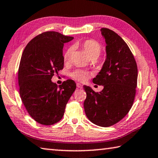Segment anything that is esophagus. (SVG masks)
Returning <instances> with one entry per match:
<instances>
[{
	"label": "esophagus",
	"mask_w": 158,
	"mask_h": 158,
	"mask_svg": "<svg viewBox=\"0 0 158 158\" xmlns=\"http://www.w3.org/2000/svg\"><path fill=\"white\" fill-rule=\"evenodd\" d=\"M77 88H78V89H82V88H83V86H82V85L81 84H79V83H77Z\"/></svg>",
	"instance_id": "34e87169"
}]
</instances>
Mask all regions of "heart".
I'll use <instances>...</instances> for the list:
<instances>
[{
	"mask_svg": "<svg viewBox=\"0 0 158 158\" xmlns=\"http://www.w3.org/2000/svg\"><path fill=\"white\" fill-rule=\"evenodd\" d=\"M84 50L90 58H98L101 52V46L97 41L94 40H87L84 41L82 45ZM73 51L72 48H69L67 50L64 55V60L65 62L69 61L71 58V56ZM72 76L74 79L79 80V81H84L89 76L88 72L84 70H76L72 74Z\"/></svg>",
	"mask_w": 158,
	"mask_h": 158,
	"instance_id": "1",
	"label": "heart"
}]
</instances>
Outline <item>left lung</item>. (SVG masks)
Returning <instances> with one entry per match:
<instances>
[{
    "mask_svg": "<svg viewBox=\"0 0 158 158\" xmlns=\"http://www.w3.org/2000/svg\"><path fill=\"white\" fill-rule=\"evenodd\" d=\"M106 44V58L93 82L103 86L96 93L84 86L86 117L92 123L107 127L126 116L133 105L137 86L138 69L133 54L123 39L107 28L101 29Z\"/></svg>",
    "mask_w": 158,
    "mask_h": 158,
    "instance_id": "1",
    "label": "left lung"
}]
</instances>
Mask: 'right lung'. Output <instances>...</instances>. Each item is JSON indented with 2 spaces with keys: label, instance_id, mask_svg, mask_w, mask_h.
Wrapping results in <instances>:
<instances>
[{
  "label": "right lung",
  "instance_id": "obj_1",
  "mask_svg": "<svg viewBox=\"0 0 158 158\" xmlns=\"http://www.w3.org/2000/svg\"><path fill=\"white\" fill-rule=\"evenodd\" d=\"M73 39L56 31L44 32L30 41L22 52L19 94L29 115L39 124L52 125L61 120L76 89L72 79L60 86L51 81L55 72L63 69L64 44Z\"/></svg>",
  "mask_w": 158,
  "mask_h": 158
}]
</instances>
